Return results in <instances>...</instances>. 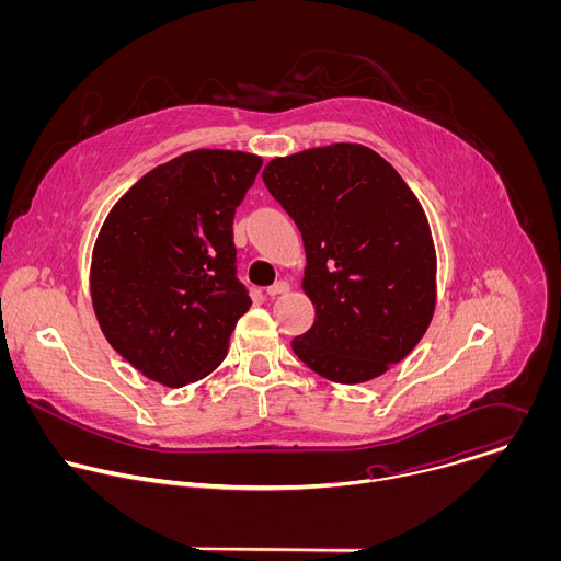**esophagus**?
Wrapping results in <instances>:
<instances>
[{"instance_id": "esophagus-1", "label": "esophagus", "mask_w": 561, "mask_h": 561, "mask_svg": "<svg viewBox=\"0 0 561 561\" xmlns=\"http://www.w3.org/2000/svg\"><path fill=\"white\" fill-rule=\"evenodd\" d=\"M288 288H290V284H288V282H275L273 286H268V288H266V295H271V297H277V295H284V293H288Z\"/></svg>"}]
</instances>
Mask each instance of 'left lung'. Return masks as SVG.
Listing matches in <instances>:
<instances>
[{"instance_id": "8db88e82", "label": "left lung", "mask_w": 561, "mask_h": 561, "mask_svg": "<svg viewBox=\"0 0 561 561\" xmlns=\"http://www.w3.org/2000/svg\"><path fill=\"white\" fill-rule=\"evenodd\" d=\"M266 188L297 224L314 324L295 355L337 383L379 377L424 337L435 310V247L399 173L359 144L277 157Z\"/></svg>"}]
</instances>
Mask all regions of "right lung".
<instances>
[{"instance_id":"1","label":"right lung","mask_w":561,"mask_h":561,"mask_svg":"<svg viewBox=\"0 0 561 561\" xmlns=\"http://www.w3.org/2000/svg\"><path fill=\"white\" fill-rule=\"evenodd\" d=\"M260 169L251 152L191 150L108 213L93 249V308L108 344L148 379L182 388L206 377L251 308L232 217Z\"/></svg>"}]
</instances>
